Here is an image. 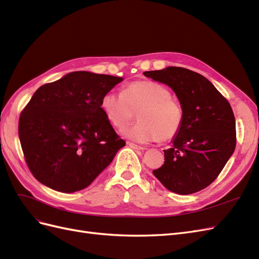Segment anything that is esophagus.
Returning a JSON list of instances; mask_svg holds the SVG:
<instances>
[{
    "instance_id": "1",
    "label": "esophagus",
    "mask_w": 259,
    "mask_h": 259,
    "mask_svg": "<svg viewBox=\"0 0 259 259\" xmlns=\"http://www.w3.org/2000/svg\"><path fill=\"white\" fill-rule=\"evenodd\" d=\"M127 145H128L132 149H135V150H145V149H146V147L136 145V144H134V143H127Z\"/></svg>"
}]
</instances>
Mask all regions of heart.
I'll list each match as a JSON object with an SVG mask.
<instances>
[{"label":"heart","instance_id":"heart-1","mask_svg":"<svg viewBox=\"0 0 259 259\" xmlns=\"http://www.w3.org/2000/svg\"><path fill=\"white\" fill-rule=\"evenodd\" d=\"M101 110L114 127L122 130L134 121L139 123L123 131V135L138 143L168 142L177 136L184 122L183 108L165 86L150 80L133 82L122 93L108 92L101 98Z\"/></svg>","mask_w":259,"mask_h":259}]
</instances>
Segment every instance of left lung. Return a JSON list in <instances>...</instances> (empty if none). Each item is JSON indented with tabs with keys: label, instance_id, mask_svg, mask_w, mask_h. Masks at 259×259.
Returning <instances> with one entry per match:
<instances>
[{
	"label": "left lung",
	"instance_id": "1",
	"mask_svg": "<svg viewBox=\"0 0 259 259\" xmlns=\"http://www.w3.org/2000/svg\"><path fill=\"white\" fill-rule=\"evenodd\" d=\"M174 91L183 126L152 173L171 192L190 194L210 185L236 149V119L230 104L206 77L182 67L145 71Z\"/></svg>",
	"mask_w": 259,
	"mask_h": 259
}]
</instances>
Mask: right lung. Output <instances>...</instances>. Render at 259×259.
Wrapping results in <instances>:
<instances>
[{
  "mask_svg": "<svg viewBox=\"0 0 259 259\" xmlns=\"http://www.w3.org/2000/svg\"><path fill=\"white\" fill-rule=\"evenodd\" d=\"M123 77L75 71L38 88L18 134L27 165L46 187L71 193L89 187L125 146L101 110Z\"/></svg>",
  "mask_w": 259,
  "mask_h": 259,
  "instance_id": "1",
  "label": "right lung"
}]
</instances>
